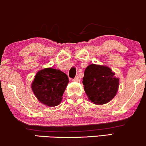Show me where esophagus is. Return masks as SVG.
I'll return each mask as SVG.
<instances>
[{"mask_svg":"<svg viewBox=\"0 0 146 146\" xmlns=\"http://www.w3.org/2000/svg\"><path fill=\"white\" fill-rule=\"evenodd\" d=\"M73 81H74V82H79V81H80V78H79V77L77 76L75 77L74 78H73Z\"/></svg>","mask_w":146,"mask_h":146,"instance_id":"esophagus-1","label":"esophagus"}]
</instances>
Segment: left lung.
<instances>
[{
  "label": "left lung",
  "instance_id": "1",
  "mask_svg": "<svg viewBox=\"0 0 146 146\" xmlns=\"http://www.w3.org/2000/svg\"><path fill=\"white\" fill-rule=\"evenodd\" d=\"M84 89L89 100L98 105L112 100L118 91L119 78L107 66L91 64L85 69L82 78Z\"/></svg>",
  "mask_w": 146,
  "mask_h": 146
}]
</instances>
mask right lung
Segmentation results:
<instances>
[{
  "label": "right lung",
  "instance_id": "add662e5",
  "mask_svg": "<svg viewBox=\"0 0 146 146\" xmlns=\"http://www.w3.org/2000/svg\"><path fill=\"white\" fill-rule=\"evenodd\" d=\"M68 82V76L63 72L45 68L36 74L32 89L41 103L50 107L56 106L62 100Z\"/></svg>",
  "mask_w": 146,
  "mask_h": 146
}]
</instances>
